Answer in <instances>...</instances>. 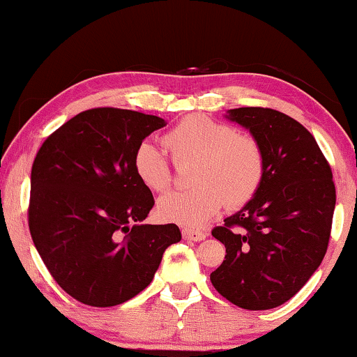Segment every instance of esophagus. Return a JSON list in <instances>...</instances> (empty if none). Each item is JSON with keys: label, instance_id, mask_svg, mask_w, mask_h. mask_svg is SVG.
<instances>
[{"label": "esophagus", "instance_id": "esophagus-1", "mask_svg": "<svg viewBox=\"0 0 357 357\" xmlns=\"http://www.w3.org/2000/svg\"><path fill=\"white\" fill-rule=\"evenodd\" d=\"M182 236L185 241L199 242V241H204V238H206V232L193 231V229H182Z\"/></svg>", "mask_w": 357, "mask_h": 357}]
</instances>
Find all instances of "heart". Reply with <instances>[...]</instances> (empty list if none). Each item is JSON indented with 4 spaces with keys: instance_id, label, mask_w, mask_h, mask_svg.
I'll return each instance as SVG.
<instances>
[{
    "instance_id": "obj_1",
    "label": "heart",
    "mask_w": 357,
    "mask_h": 357,
    "mask_svg": "<svg viewBox=\"0 0 357 357\" xmlns=\"http://www.w3.org/2000/svg\"><path fill=\"white\" fill-rule=\"evenodd\" d=\"M164 144L175 164L195 160L193 190L172 192L159 199L158 214L162 221L187 229H199L226 202L237 208L252 199L265 174V158L258 141L236 133L231 126L204 115H188L164 135ZM133 169L153 192L169 188L170 165L158 146L143 141L136 146Z\"/></svg>"
}]
</instances>
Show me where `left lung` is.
<instances>
[{"label": "left lung", "mask_w": 357, "mask_h": 357, "mask_svg": "<svg viewBox=\"0 0 357 357\" xmlns=\"http://www.w3.org/2000/svg\"><path fill=\"white\" fill-rule=\"evenodd\" d=\"M258 141L265 174L253 198L213 237L226 247L211 282L229 302L268 310L301 291L324 260L336 192L314 136L291 116L263 107L227 110Z\"/></svg>", "instance_id": "left-lung-1"}]
</instances>
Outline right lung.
<instances>
[{
	"label": "right lung",
	"mask_w": 357,
	"mask_h": 357,
	"mask_svg": "<svg viewBox=\"0 0 357 357\" xmlns=\"http://www.w3.org/2000/svg\"><path fill=\"white\" fill-rule=\"evenodd\" d=\"M133 110L81 112L32 164L29 229L60 287L92 307L123 304L153 281L175 224H143L154 198L133 169L136 146L165 126Z\"/></svg>",
	"instance_id": "add662e5"
}]
</instances>
